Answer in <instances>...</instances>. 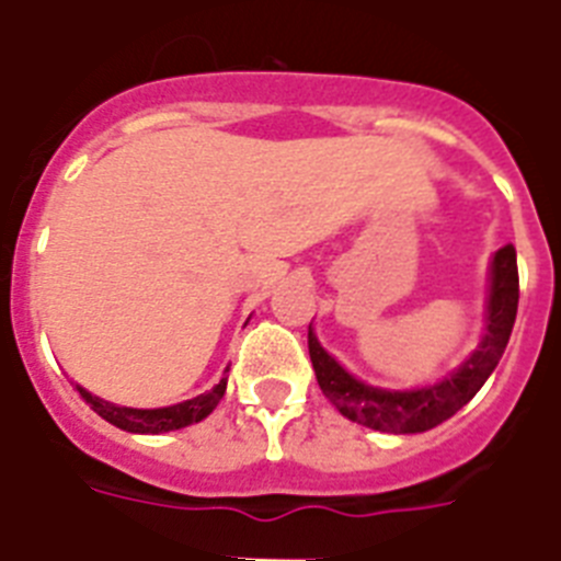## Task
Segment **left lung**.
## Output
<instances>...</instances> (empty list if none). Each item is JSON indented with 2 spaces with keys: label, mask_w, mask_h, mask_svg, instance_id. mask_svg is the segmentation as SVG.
Listing matches in <instances>:
<instances>
[{
  "label": "left lung",
  "mask_w": 561,
  "mask_h": 561,
  "mask_svg": "<svg viewBox=\"0 0 561 561\" xmlns=\"http://www.w3.org/2000/svg\"><path fill=\"white\" fill-rule=\"evenodd\" d=\"M519 308V271H516V248L505 244L493 253L491 262V296H488V322L482 342L462 368L445 376L442 382L416 390H382L359 382L347 374L331 353L308 331V351L317 382L322 393L339 408L342 416L382 433H422L442 425L445 419L462 411L477 390L502 359L511 339L513 322Z\"/></svg>",
  "instance_id": "obj_1"
}]
</instances>
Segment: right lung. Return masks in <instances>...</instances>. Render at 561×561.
<instances>
[{
    "mask_svg": "<svg viewBox=\"0 0 561 561\" xmlns=\"http://www.w3.org/2000/svg\"><path fill=\"white\" fill-rule=\"evenodd\" d=\"M79 388V385H77ZM225 388H228V376L219 379L214 390L208 393H199V397L187 399V402L171 404V408H153V411H139V408H119V404H111L105 399L93 397L84 388H79L82 399L91 404L93 411L99 416L111 422V425L122 427V431L128 433H168V431H179V427H187L193 422H202V419L208 416L214 411L219 399L225 397Z\"/></svg>",
    "mask_w": 561,
    "mask_h": 561,
    "instance_id": "add662e5",
    "label": "right lung"
}]
</instances>
